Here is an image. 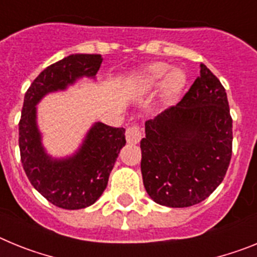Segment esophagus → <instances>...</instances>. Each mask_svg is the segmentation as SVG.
Returning a JSON list of instances; mask_svg holds the SVG:
<instances>
[{"instance_id":"1","label":"esophagus","mask_w":257,"mask_h":257,"mask_svg":"<svg viewBox=\"0 0 257 257\" xmlns=\"http://www.w3.org/2000/svg\"><path fill=\"white\" fill-rule=\"evenodd\" d=\"M143 133L138 124H131L126 130V140L128 144H138L142 140Z\"/></svg>"}]
</instances>
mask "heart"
I'll return each mask as SVG.
<instances>
[{
    "mask_svg": "<svg viewBox=\"0 0 257 257\" xmlns=\"http://www.w3.org/2000/svg\"><path fill=\"white\" fill-rule=\"evenodd\" d=\"M167 63L156 61L147 65L135 74L138 85L142 88H152L162 81V95L166 100L172 101L180 95L187 83V74L181 68H172Z\"/></svg>",
    "mask_w": 257,
    "mask_h": 257,
    "instance_id": "b5f03b06",
    "label": "heart"
}]
</instances>
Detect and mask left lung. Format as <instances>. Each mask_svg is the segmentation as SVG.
I'll return each instance as SVG.
<instances>
[{
    "mask_svg": "<svg viewBox=\"0 0 257 257\" xmlns=\"http://www.w3.org/2000/svg\"><path fill=\"white\" fill-rule=\"evenodd\" d=\"M233 121L217 77L201 64L181 101L145 122L142 175L147 193L167 207L205 201L221 184L231 158Z\"/></svg>",
    "mask_w": 257,
    "mask_h": 257,
    "instance_id": "obj_1",
    "label": "left lung"
}]
</instances>
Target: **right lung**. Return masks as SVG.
I'll use <instances>...</instances> for the list:
<instances>
[{
	"label": "right lung",
	"instance_id": "1",
	"mask_svg": "<svg viewBox=\"0 0 257 257\" xmlns=\"http://www.w3.org/2000/svg\"><path fill=\"white\" fill-rule=\"evenodd\" d=\"M101 61L97 54L67 56L42 70L24 96L19 122L23 169L37 192L65 210L88 207L103 194L119 151L126 144L124 128L96 122L73 156L52 158L41 142L36 105L45 95L65 90L77 79L95 78Z\"/></svg>",
	"mask_w": 257,
	"mask_h": 257
}]
</instances>
